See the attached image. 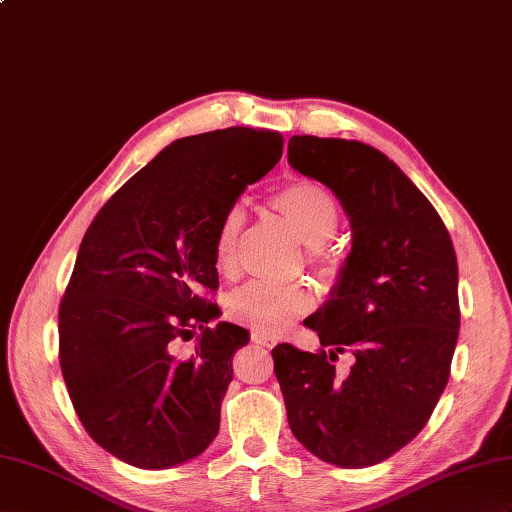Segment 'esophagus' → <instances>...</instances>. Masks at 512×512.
<instances>
[{"mask_svg":"<svg viewBox=\"0 0 512 512\" xmlns=\"http://www.w3.org/2000/svg\"><path fill=\"white\" fill-rule=\"evenodd\" d=\"M252 341L256 345H263V347H271L273 345V339H269V336H265V334H258V332L252 334Z\"/></svg>","mask_w":512,"mask_h":512,"instance_id":"esophagus-1","label":"esophagus"}]
</instances>
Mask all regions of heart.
I'll use <instances>...</instances> for the list:
<instances>
[{
  "instance_id": "heart-1",
  "label": "heart",
  "mask_w": 512,
  "mask_h": 512,
  "mask_svg": "<svg viewBox=\"0 0 512 512\" xmlns=\"http://www.w3.org/2000/svg\"><path fill=\"white\" fill-rule=\"evenodd\" d=\"M273 206L291 223L313 254L328 258V241L339 226V206L328 191L313 182H295L284 186L273 197ZM245 213L241 206H232L223 215L215 239V263L221 271L232 269L239 249ZM313 308V293L306 284H265L252 282L236 291L228 310L232 319L245 323L258 334L276 336L291 326L293 319Z\"/></svg>"
}]
</instances>
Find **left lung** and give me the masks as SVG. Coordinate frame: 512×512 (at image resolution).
I'll return each instance as SVG.
<instances>
[{"instance_id":"obj_1","label":"left lung","mask_w":512,"mask_h":512,"mask_svg":"<svg viewBox=\"0 0 512 512\" xmlns=\"http://www.w3.org/2000/svg\"><path fill=\"white\" fill-rule=\"evenodd\" d=\"M289 165L339 199L352 249L304 326L330 352L271 350L291 432L336 467H369L426 426L458 341V263L439 213L406 173L358 141L291 136ZM350 346L347 377L331 360Z\"/></svg>"}]
</instances>
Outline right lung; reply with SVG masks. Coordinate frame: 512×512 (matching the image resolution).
I'll return each instance as SVG.
<instances>
[{"instance_id":"right-lung-1","label":"right lung","mask_w":512,"mask_h":512,"mask_svg":"<svg viewBox=\"0 0 512 512\" xmlns=\"http://www.w3.org/2000/svg\"><path fill=\"white\" fill-rule=\"evenodd\" d=\"M271 130L173 141L86 230L60 302V369L91 439L139 469L202 454L219 432L232 358L249 332L204 297L219 286L223 215L282 156ZM196 350L177 352L197 330Z\"/></svg>"}]
</instances>
